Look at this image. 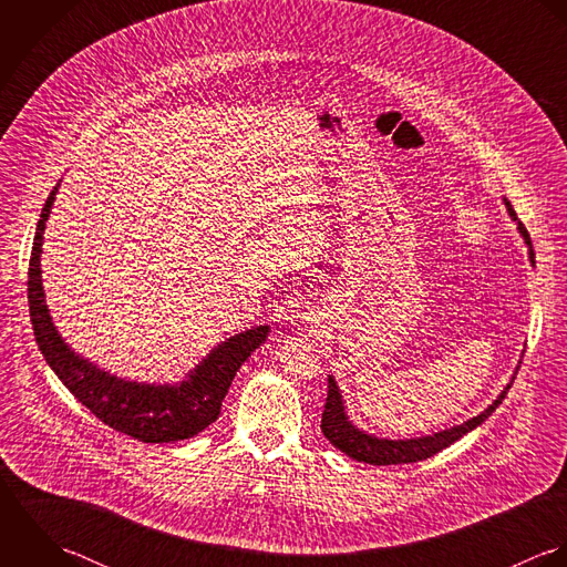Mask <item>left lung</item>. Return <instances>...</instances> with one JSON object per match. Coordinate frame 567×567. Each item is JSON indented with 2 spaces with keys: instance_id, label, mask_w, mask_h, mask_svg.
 I'll return each mask as SVG.
<instances>
[{
  "instance_id": "obj_1",
  "label": "left lung",
  "mask_w": 567,
  "mask_h": 567,
  "mask_svg": "<svg viewBox=\"0 0 567 567\" xmlns=\"http://www.w3.org/2000/svg\"><path fill=\"white\" fill-rule=\"evenodd\" d=\"M506 210L511 215V219L517 224L519 234L524 236V243L528 245V258L535 265V251H533V240L528 229L517 219L513 206L508 199H504ZM522 363V361H519ZM519 365L515 368L517 374ZM513 379L506 383V388L499 392V396L477 416L464 421L462 425H453L450 430L436 432L432 436H421V439H403V441H390V439H379L374 434H365L361 432L357 425H352V421L348 419L346 405H343V396H341L340 385L336 381L333 374H329V396H327V405H324V414H322V432L324 436L348 457L357 460V462H365V464H377V466H385V464H408V462H419L425 457H432L439 452H443L445 447L453 445L455 441H460L464 434H468L471 430H475L477 425H482L495 410L497 405L504 401V396L508 394Z\"/></svg>"
}]
</instances>
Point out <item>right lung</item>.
Listing matches in <instances>:
<instances>
[{
  "label": "right lung",
  "mask_w": 567,
  "mask_h": 567,
  "mask_svg": "<svg viewBox=\"0 0 567 567\" xmlns=\"http://www.w3.org/2000/svg\"><path fill=\"white\" fill-rule=\"evenodd\" d=\"M59 184L50 193L34 231L28 267V305L32 331L48 365L63 385L105 425L142 443L193 439L219 419L221 403L240 363L267 340L269 327H251L221 341L179 383L124 381L74 352L59 336L41 285V245Z\"/></svg>",
  "instance_id": "1"
}]
</instances>
